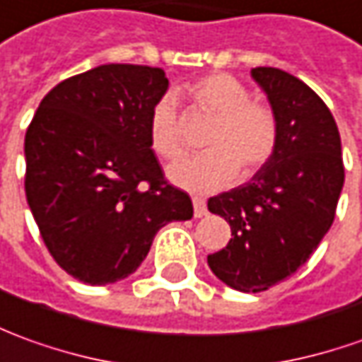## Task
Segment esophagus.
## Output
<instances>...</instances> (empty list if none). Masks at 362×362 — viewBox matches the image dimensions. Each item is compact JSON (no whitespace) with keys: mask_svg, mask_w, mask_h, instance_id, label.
<instances>
[{"mask_svg":"<svg viewBox=\"0 0 362 362\" xmlns=\"http://www.w3.org/2000/svg\"><path fill=\"white\" fill-rule=\"evenodd\" d=\"M192 204H194V216H196V218L206 216L208 208H206V200H204V198H200V196H194V198H192Z\"/></svg>","mask_w":362,"mask_h":362,"instance_id":"1","label":"esophagus"}]
</instances>
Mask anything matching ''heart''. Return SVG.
Masks as SVG:
<instances>
[{
  "label": "heart",
  "mask_w": 362,
  "mask_h": 362,
  "mask_svg": "<svg viewBox=\"0 0 362 362\" xmlns=\"http://www.w3.org/2000/svg\"><path fill=\"white\" fill-rule=\"evenodd\" d=\"M192 107L214 117L206 132V152L182 158L168 168V178L190 192H214L235 180L252 178L274 158L279 120L274 109L253 100L250 88L232 75L216 73L178 90ZM150 148L164 160L184 152V136L170 95L160 97L148 117Z\"/></svg>",
  "instance_id": "heart-1"
}]
</instances>
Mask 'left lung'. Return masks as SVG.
Returning <instances> with one entry per match:
<instances>
[{
    "mask_svg": "<svg viewBox=\"0 0 362 362\" xmlns=\"http://www.w3.org/2000/svg\"><path fill=\"white\" fill-rule=\"evenodd\" d=\"M279 120L274 158L250 182L208 200L232 240L208 255L218 279L259 293L295 274L335 220L345 168L337 122L313 88L275 67L252 69Z\"/></svg>",
    "mask_w": 362,
    "mask_h": 362,
    "instance_id": "left-lung-1",
    "label": "left lung"
}]
</instances>
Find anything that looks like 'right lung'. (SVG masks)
I'll use <instances>...</instances> for the list:
<instances>
[{"mask_svg":"<svg viewBox=\"0 0 362 362\" xmlns=\"http://www.w3.org/2000/svg\"><path fill=\"white\" fill-rule=\"evenodd\" d=\"M166 88L158 67L100 65L51 88L27 129V204L53 259L83 284L129 277L162 226L194 214L150 148Z\"/></svg>","mask_w":362,"mask_h":362,"instance_id":"obj_1","label":"right lung"}]
</instances>
